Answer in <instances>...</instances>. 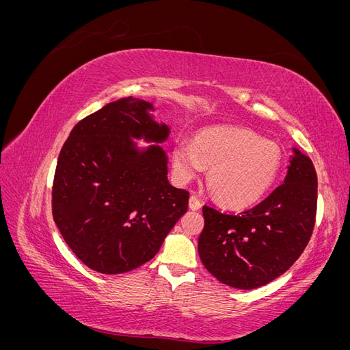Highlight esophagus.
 <instances>
[{"label": "esophagus", "mask_w": 350, "mask_h": 350, "mask_svg": "<svg viewBox=\"0 0 350 350\" xmlns=\"http://www.w3.org/2000/svg\"><path fill=\"white\" fill-rule=\"evenodd\" d=\"M188 207H189V210H194V211H197V210H200V207H201V204H200V201L197 200V197H189V201H188Z\"/></svg>", "instance_id": "34e87169"}]
</instances>
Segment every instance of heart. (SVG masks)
Here are the masks:
<instances>
[{"instance_id": "b5f03b06", "label": "heart", "mask_w": 350, "mask_h": 350, "mask_svg": "<svg viewBox=\"0 0 350 350\" xmlns=\"http://www.w3.org/2000/svg\"><path fill=\"white\" fill-rule=\"evenodd\" d=\"M282 165L276 143L252 130L232 125L207 126L194 143L179 142L172 153L174 175L181 184L204 172L211 194L229 208H247L269 193Z\"/></svg>"}]
</instances>
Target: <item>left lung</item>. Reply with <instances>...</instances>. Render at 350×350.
I'll list each match as a JSON object with an SVG mask.
<instances>
[{"label": "left lung", "mask_w": 350, "mask_h": 350, "mask_svg": "<svg viewBox=\"0 0 350 350\" xmlns=\"http://www.w3.org/2000/svg\"><path fill=\"white\" fill-rule=\"evenodd\" d=\"M317 211V174L311 159L292 147L283 184L260 204L239 215L203 207L198 256L206 270L235 289L273 282L299 258Z\"/></svg>", "instance_id": "8db88e82"}]
</instances>
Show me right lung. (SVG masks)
I'll return each mask as SVG.
<instances>
[{
    "label": "right lung",
    "instance_id": "add662e5",
    "mask_svg": "<svg viewBox=\"0 0 350 350\" xmlns=\"http://www.w3.org/2000/svg\"><path fill=\"white\" fill-rule=\"evenodd\" d=\"M153 112L143 99L111 102L74 126L59 152L52 215L71 251L98 273L152 260L188 208V193L167 181L161 144L171 129Z\"/></svg>",
    "mask_w": 350,
    "mask_h": 350
}]
</instances>
